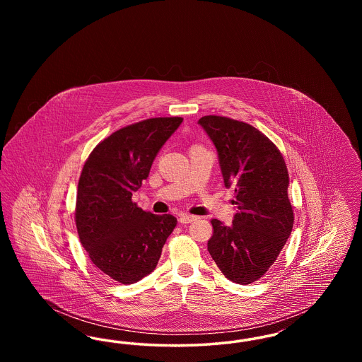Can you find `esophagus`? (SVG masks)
<instances>
[{
	"label": "esophagus",
	"mask_w": 362,
	"mask_h": 362,
	"mask_svg": "<svg viewBox=\"0 0 362 362\" xmlns=\"http://www.w3.org/2000/svg\"><path fill=\"white\" fill-rule=\"evenodd\" d=\"M195 220H197V216H191V214H182L179 217V223L180 224H189V223H192Z\"/></svg>",
	"instance_id": "esophagus-1"
}]
</instances>
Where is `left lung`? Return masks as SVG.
<instances>
[{"label":"left lung","mask_w":362,"mask_h":362,"mask_svg":"<svg viewBox=\"0 0 362 362\" xmlns=\"http://www.w3.org/2000/svg\"><path fill=\"white\" fill-rule=\"evenodd\" d=\"M198 124L217 149L226 189H235L238 213L230 226L211 220L207 251L229 281L248 285L276 262L293 228L289 175L276 145L254 126L225 117Z\"/></svg>","instance_id":"1"}]
</instances>
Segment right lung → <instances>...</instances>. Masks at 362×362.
<instances>
[{"label": "right lung", "mask_w": 362, "mask_h": 362, "mask_svg": "<svg viewBox=\"0 0 362 362\" xmlns=\"http://www.w3.org/2000/svg\"><path fill=\"white\" fill-rule=\"evenodd\" d=\"M183 118H153L112 133L88 157L78 180L76 225L92 263L121 284H134L157 266L177 220L132 202L165 141Z\"/></svg>", "instance_id": "1"}]
</instances>
